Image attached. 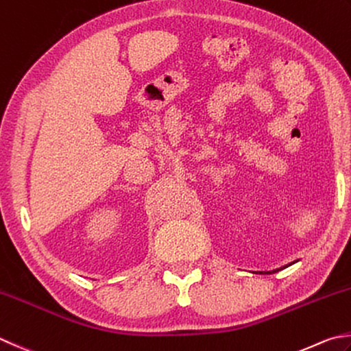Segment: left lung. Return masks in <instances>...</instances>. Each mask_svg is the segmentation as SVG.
Instances as JSON below:
<instances>
[{"instance_id":"left-lung-1","label":"left lung","mask_w":351,"mask_h":351,"mask_svg":"<svg viewBox=\"0 0 351 351\" xmlns=\"http://www.w3.org/2000/svg\"><path fill=\"white\" fill-rule=\"evenodd\" d=\"M274 272H278V269H276V270H274Z\"/></svg>"}]
</instances>
